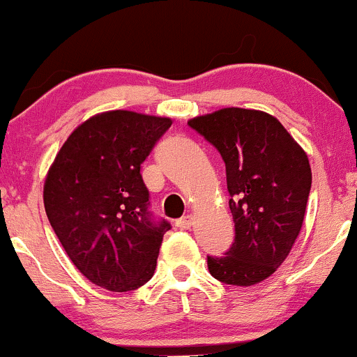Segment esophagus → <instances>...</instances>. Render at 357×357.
Returning a JSON list of instances; mask_svg holds the SVG:
<instances>
[{
	"instance_id": "esophagus-1",
	"label": "esophagus",
	"mask_w": 357,
	"mask_h": 357,
	"mask_svg": "<svg viewBox=\"0 0 357 357\" xmlns=\"http://www.w3.org/2000/svg\"><path fill=\"white\" fill-rule=\"evenodd\" d=\"M192 215H186V216H183V218H179L178 221H176V227H179V228H184V230H188V228H191V225H192Z\"/></svg>"
}]
</instances>
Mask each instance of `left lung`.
Listing matches in <instances>:
<instances>
[{
	"label": "left lung",
	"instance_id": "8db88e82",
	"mask_svg": "<svg viewBox=\"0 0 357 357\" xmlns=\"http://www.w3.org/2000/svg\"><path fill=\"white\" fill-rule=\"evenodd\" d=\"M215 146L227 167L235 240L208 268L228 285H255L292 250L304 221L312 173L309 159L275 117L228 107L188 122Z\"/></svg>",
	"mask_w": 357,
	"mask_h": 357
}]
</instances>
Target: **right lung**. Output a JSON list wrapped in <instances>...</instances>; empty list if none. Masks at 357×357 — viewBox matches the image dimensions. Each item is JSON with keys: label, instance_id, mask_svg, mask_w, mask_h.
Masks as SVG:
<instances>
[{"label": "right lung", "instance_id": "right-lung-1", "mask_svg": "<svg viewBox=\"0 0 357 357\" xmlns=\"http://www.w3.org/2000/svg\"><path fill=\"white\" fill-rule=\"evenodd\" d=\"M173 121L130 110L77 127L48 171L45 211L61 247L96 285L127 292L151 280L171 230L149 210L141 165Z\"/></svg>", "mask_w": 357, "mask_h": 357}]
</instances>
